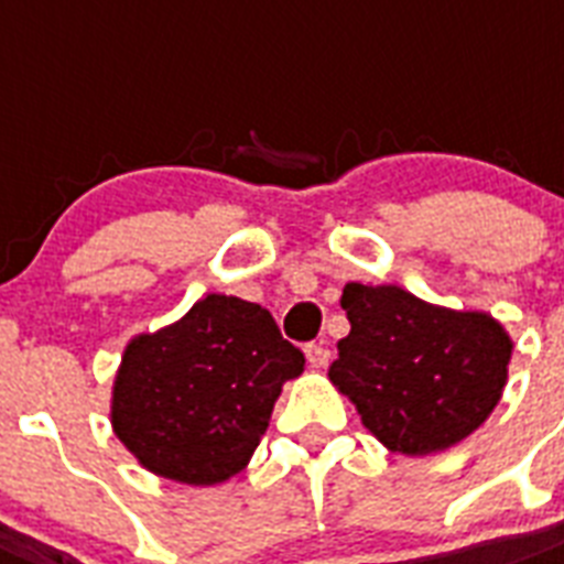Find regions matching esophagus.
<instances>
[{"mask_svg": "<svg viewBox=\"0 0 564 564\" xmlns=\"http://www.w3.org/2000/svg\"><path fill=\"white\" fill-rule=\"evenodd\" d=\"M304 354L313 368H324V365L329 361V347L324 345V341H310V345L304 347Z\"/></svg>", "mask_w": 564, "mask_h": 564, "instance_id": "1", "label": "esophagus"}]
</instances>
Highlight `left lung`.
<instances>
[{
	"instance_id": "8db88e82",
	"label": "left lung",
	"mask_w": 564,
	"mask_h": 564,
	"mask_svg": "<svg viewBox=\"0 0 564 564\" xmlns=\"http://www.w3.org/2000/svg\"><path fill=\"white\" fill-rule=\"evenodd\" d=\"M341 310L350 333L329 379L391 452L455 446L501 400L512 341L487 313H455L400 286L365 283H347Z\"/></svg>"
}]
</instances>
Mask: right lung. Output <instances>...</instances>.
<instances>
[{"label": "right lung", "mask_w": 564, "mask_h": 564, "mask_svg": "<svg viewBox=\"0 0 564 564\" xmlns=\"http://www.w3.org/2000/svg\"><path fill=\"white\" fill-rule=\"evenodd\" d=\"M304 354L267 306L208 295L182 322L132 338L112 391V429L162 478L210 487L249 464Z\"/></svg>", "instance_id": "obj_1"}]
</instances>
